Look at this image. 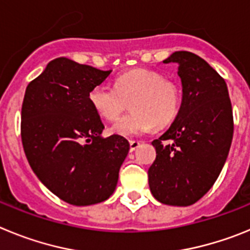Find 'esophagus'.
<instances>
[{
    "label": "esophagus",
    "instance_id": "esophagus-1",
    "mask_svg": "<svg viewBox=\"0 0 250 250\" xmlns=\"http://www.w3.org/2000/svg\"><path fill=\"white\" fill-rule=\"evenodd\" d=\"M129 143H130V150H131V151H134V150H136L139 146H140V141L138 140H130Z\"/></svg>",
    "mask_w": 250,
    "mask_h": 250
}]
</instances>
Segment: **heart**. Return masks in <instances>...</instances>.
<instances>
[{
    "instance_id": "1",
    "label": "heart",
    "mask_w": 250,
    "mask_h": 250,
    "mask_svg": "<svg viewBox=\"0 0 250 250\" xmlns=\"http://www.w3.org/2000/svg\"><path fill=\"white\" fill-rule=\"evenodd\" d=\"M180 101V91L173 81L146 68L120 75L115 80V87L99 83L89 92L90 105L104 120H116L130 103L132 111L110 129L112 134L124 138L145 134L154 125H169L178 115Z\"/></svg>"
}]
</instances>
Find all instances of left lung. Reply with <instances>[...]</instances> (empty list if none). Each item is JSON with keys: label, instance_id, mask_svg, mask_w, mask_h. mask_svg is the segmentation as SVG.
<instances>
[{"label": "left lung", "instance_id": "1", "mask_svg": "<svg viewBox=\"0 0 250 250\" xmlns=\"http://www.w3.org/2000/svg\"><path fill=\"white\" fill-rule=\"evenodd\" d=\"M164 63H178L182 105L169 129L152 141L150 191L174 207L194 204L219 176L233 139V110L224 79L189 51H175Z\"/></svg>", "mask_w": 250, "mask_h": 250}]
</instances>
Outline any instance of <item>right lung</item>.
I'll use <instances>...</instances> for the list:
<instances>
[{
  "mask_svg": "<svg viewBox=\"0 0 250 250\" xmlns=\"http://www.w3.org/2000/svg\"><path fill=\"white\" fill-rule=\"evenodd\" d=\"M103 71L57 57L28 83L21 111L26 158L40 182L68 204L85 207L114 193L129 152L123 136L104 138V124L89 103Z\"/></svg>",
  "mask_w": 250,
  "mask_h": 250,
  "instance_id": "add662e5",
  "label": "right lung"
}]
</instances>
